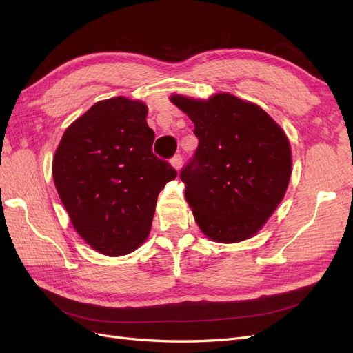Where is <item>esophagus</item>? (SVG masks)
Returning <instances> with one entry per match:
<instances>
[{
    "mask_svg": "<svg viewBox=\"0 0 353 353\" xmlns=\"http://www.w3.org/2000/svg\"><path fill=\"white\" fill-rule=\"evenodd\" d=\"M170 165H172L176 170H179L181 168H183V157H181L179 154H175L172 159H170Z\"/></svg>",
    "mask_w": 353,
    "mask_h": 353,
    "instance_id": "1",
    "label": "esophagus"
}]
</instances>
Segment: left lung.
Wrapping results in <instances>:
<instances>
[{"label":"left lung","instance_id":"8db88e82","mask_svg":"<svg viewBox=\"0 0 353 353\" xmlns=\"http://www.w3.org/2000/svg\"><path fill=\"white\" fill-rule=\"evenodd\" d=\"M194 123L199 147L181 170L199 228L216 243L253 237L280 205L292 175L290 143L258 104L228 92L170 95Z\"/></svg>","mask_w":353,"mask_h":353}]
</instances>
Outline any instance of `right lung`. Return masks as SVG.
<instances>
[{
  "label": "right lung",
  "mask_w": 353,
  "mask_h": 353,
  "mask_svg": "<svg viewBox=\"0 0 353 353\" xmlns=\"http://www.w3.org/2000/svg\"><path fill=\"white\" fill-rule=\"evenodd\" d=\"M147 105L95 103L63 134L52 178L73 228L105 256L131 253L152 230L156 201L176 170L153 154Z\"/></svg>",
  "instance_id": "add662e5"
}]
</instances>
